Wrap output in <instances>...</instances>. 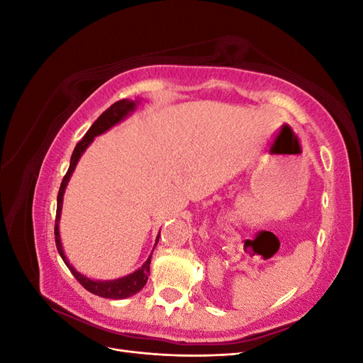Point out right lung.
Returning <instances> with one entry per match:
<instances>
[{
	"label": "right lung",
	"instance_id": "obj_1",
	"mask_svg": "<svg viewBox=\"0 0 363 363\" xmlns=\"http://www.w3.org/2000/svg\"><path fill=\"white\" fill-rule=\"evenodd\" d=\"M140 103V98H136V100H121L115 104H112L111 107L107 108V111L98 118L95 123L92 124V127L87 130V133L83 136V139L79 142V144L75 145L74 151H72V156H71V162H69V168L67 175H65L62 184H60V189H59V195H57V212H56V225H54V235H56V245H57V251L60 257L63 259L65 265L69 268V271L72 272V276L82 283V286L84 289H87L89 292L95 294V295H100L103 298H112V300H123V298H128V296H133L135 294H138L142 288L147 284L148 280V274H150V263H151V256H152V251H155L157 242H159V236L160 232L156 238V244L152 251L150 252L148 259L144 262V265L140 268H138L136 271L127 274L124 277H119V279H113V280H94L91 277L84 276L80 271H77L72 263H69L67 255H65L63 251V245H62V239H60V230H59V224H60V216H62V206H63V195L65 191H67V186L71 180V175L75 171L77 163H79L80 157L83 156V152L86 151V148L89 147L94 139L96 136H100L103 133H106L107 130H111L112 127L118 125L119 123H123V121L130 116L136 111V107Z\"/></svg>",
	"mask_w": 363,
	"mask_h": 363
}]
</instances>
